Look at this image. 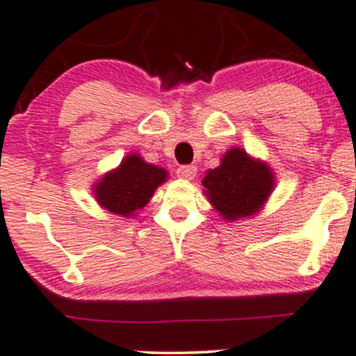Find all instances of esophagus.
<instances>
[{"mask_svg":"<svg viewBox=\"0 0 356 356\" xmlns=\"http://www.w3.org/2000/svg\"><path fill=\"white\" fill-rule=\"evenodd\" d=\"M197 174V169H195V165H182L177 169V175L181 179H187V181H191V179H194V175Z\"/></svg>","mask_w":356,"mask_h":356,"instance_id":"obj_1","label":"esophagus"}]
</instances>
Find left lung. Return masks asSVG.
<instances>
[{"instance_id":"8db88e82","label":"left lung","mask_w":356,"mask_h":356,"mask_svg":"<svg viewBox=\"0 0 356 356\" xmlns=\"http://www.w3.org/2000/svg\"><path fill=\"white\" fill-rule=\"evenodd\" d=\"M206 195L224 219L234 220L252 216L269 197L275 186L266 164L252 161L243 149H231L220 165L202 179Z\"/></svg>"}]
</instances>
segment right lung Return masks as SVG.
Here are the masks:
<instances>
[{"label": "right lung", "mask_w": 356, "mask_h": 356, "mask_svg": "<svg viewBox=\"0 0 356 356\" xmlns=\"http://www.w3.org/2000/svg\"><path fill=\"white\" fill-rule=\"evenodd\" d=\"M165 177L164 169L147 164L137 154H132L122 161L117 170L105 175L93 191L100 206L129 218L149 202Z\"/></svg>", "instance_id": "obj_1"}]
</instances>
